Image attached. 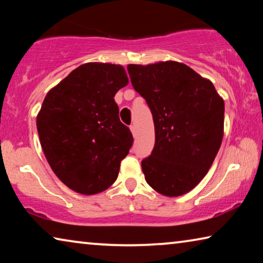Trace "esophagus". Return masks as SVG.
<instances>
[{"label":"esophagus","instance_id":"34e87169","mask_svg":"<svg viewBox=\"0 0 263 263\" xmlns=\"http://www.w3.org/2000/svg\"><path fill=\"white\" fill-rule=\"evenodd\" d=\"M130 130H131V132H132V135L136 136L137 130H136V125H135V124H132V125H130Z\"/></svg>","mask_w":263,"mask_h":263}]
</instances>
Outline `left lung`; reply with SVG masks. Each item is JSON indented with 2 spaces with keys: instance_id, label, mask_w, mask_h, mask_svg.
<instances>
[{
  "instance_id": "obj_1",
  "label": "left lung",
  "mask_w": 263,
  "mask_h": 263,
  "mask_svg": "<svg viewBox=\"0 0 263 263\" xmlns=\"http://www.w3.org/2000/svg\"><path fill=\"white\" fill-rule=\"evenodd\" d=\"M127 72L153 116L154 148L141 161L146 182L169 197L188 193L219 151L224 101L211 81L180 62L128 65Z\"/></svg>"
}]
</instances>
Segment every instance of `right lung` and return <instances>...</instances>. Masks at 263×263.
Masks as SVG:
<instances>
[{
	"label": "right lung",
	"instance_id": "right-lung-1",
	"mask_svg": "<svg viewBox=\"0 0 263 263\" xmlns=\"http://www.w3.org/2000/svg\"><path fill=\"white\" fill-rule=\"evenodd\" d=\"M128 82L119 65L89 62L47 92L37 117L44 154L77 193H101L117 180L133 137L119 121L115 95Z\"/></svg>",
	"mask_w": 263,
	"mask_h": 263
}]
</instances>
